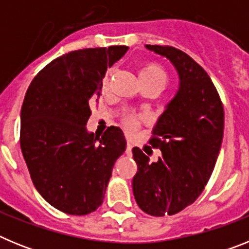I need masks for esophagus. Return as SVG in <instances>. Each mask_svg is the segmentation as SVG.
<instances>
[{
  "mask_svg": "<svg viewBox=\"0 0 249 249\" xmlns=\"http://www.w3.org/2000/svg\"><path fill=\"white\" fill-rule=\"evenodd\" d=\"M132 148H133V146H132L131 142H128V143H127V148H126V152H127V153H131V152H132Z\"/></svg>",
  "mask_w": 249,
  "mask_h": 249,
  "instance_id": "esophagus-1",
  "label": "esophagus"
}]
</instances>
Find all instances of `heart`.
I'll list each match as a JSON object with an SVG mask.
<instances>
[{"label":"heart","instance_id":"heart-1","mask_svg":"<svg viewBox=\"0 0 249 249\" xmlns=\"http://www.w3.org/2000/svg\"><path fill=\"white\" fill-rule=\"evenodd\" d=\"M138 77H140L141 82H157L163 86L167 81V73L163 70V67L155 62H149L142 66L140 68V71H138ZM102 87L103 91L108 89V77H106L105 80H103ZM141 122H143V117L135 116V114L131 113L124 114L122 118L123 126L126 127L129 132L135 131L137 124Z\"/></svg>","mask_w":249,"mask_h":249}]
</instances>
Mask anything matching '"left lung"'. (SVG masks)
<instances>
[{"instance_id": "obj_1", "label": "left lung", "mask_w": 249, "mask_h": 249, "mask_svg": "<svg viewBox=\"0 0 249 249\" xmlns=\"http://www.w3.org/2000/svg\"><path fill=\"white\" fill-rule=\"evenodd\" d=\"M146 48L168 58L179 76V89L149 140L162 156L151 163L138 147L132 149L136 202L147 214L162 217L181 212L204 190L221 149L224 112L212 80L195 59L171 46Z\"/></svg>"}]
</instances>
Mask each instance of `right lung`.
<instances>
[{
  "mask_svg": "<svg viewBox=\"0 0 249 249\" xmlns=\"http://www.w3.org/2000/svg\"><path fill=\"white\" fill-rule=\"evenodd\" d=\"M127 46L72 51L48 63L26 92L21 109L22 155L43 198L61 212L85 215L102 204L114 162L126 149L120 127L87 131L107 67Z\"/></svg>",
  "mask_w": 249,
  "mask_h": 249,
  "instance_id": "obj_1",
  "label": "right lung"
}]
</instances>
